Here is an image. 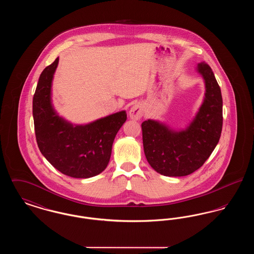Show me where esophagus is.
<instances>
[{"label":"esophagus","instance_id":"34e87169","mask_svg":"<svg viewBox=\"0 0 254 254\" xmlns=\"http://www.w3.org/2000/svg\"><path fill=\"white\" fill-rule=\"evenodd\" d=\"M144 114V107L140 103L134 104L129 109V117L132 120H140Z\"/></svg>","mask_w":254,"mask_h":254}]
</instances>
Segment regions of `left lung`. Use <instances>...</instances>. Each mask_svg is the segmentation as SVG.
<instances>
[{
	"mask_svg": "<svg viewBox=\"0 0 254 254\" xmlns=\"http://www.w3.org/2000/svg\"><path fill=\"white\" fill-rule=\"evenodd\" d=\"M197 70L205 80V99L185 130L174 131L153 120L142 123L145 158L152 169L165 176H186L200 169L221 136L223 99L220 86L206 63H200Z\"/></svg>",
	"mask_w": 254,
	"mask_h": 254,
	"instance_id": "left-lung-1",
	"label": "left lung"
}]
</instances>
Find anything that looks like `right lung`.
Returning <instances> with one entry per match:
<instances>
[{
    "label": "right lung",
    "instance_id": "add662e5",
    "mask_svg": "<svg viewBox=\"0 0 254 254\" xmlns=\"http://www.w3.org/2000/svg\"><path fill=\"white\" fill-rule=\"evenodd\" d=\"M57 58L41 73L33 96V119L39 149L64 175L89 178L109 164L112 144L127 120L126 111L111 114L85 126L64 120L51 104V85Z\"/></svg>",
    "mask_w": 254,
    "mask_h": 254
}]
</instances>
